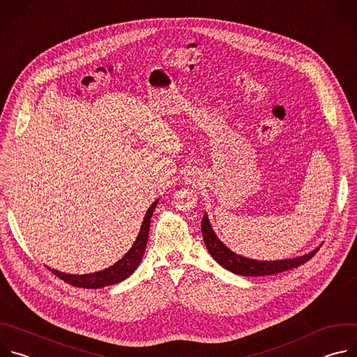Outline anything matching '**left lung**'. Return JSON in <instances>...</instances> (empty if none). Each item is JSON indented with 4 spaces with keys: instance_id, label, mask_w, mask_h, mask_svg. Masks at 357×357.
<instances>
[{
    "instance_id": "1",
    "label": "left lung",
    "mask_w": 357,
    "mask_h": 357,
    "mask_svg": "<svg viewBox=\"0 0 357 357\" xmlns=\"http://www.w3.org/2000/svg\"><path fill=\"white\" fill-rule=\"evenodd\" d=\"M202 236L205 240L206 248L212 254V257L226 270L245 277H261V275H271L277 273H282L291 268H295L303 263L311 260L318 252V248L311 251L310 254H305L302 257H296L292 260H280V261H257L245 259L238 254L229 250L215 234L209 219L206 215H203L202 219Z\"/></svg>"
}]
</instances>
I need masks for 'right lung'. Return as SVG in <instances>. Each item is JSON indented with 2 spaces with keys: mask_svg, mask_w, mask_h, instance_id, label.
Here are the masks:
<instances>
[{
  "mask_svg": "<svg viewBox=\"0 0 357 357\" xmlns=\"http://www.w3.org/2000/svg\"><path fill=\"white\" fill-rule=\"evenodd\" d=\"M158 200H155L152 203L151 208L148 209L141 230L138 233V237L135 240V243L132 244V247L130 248V251L126 254V256L119 260L114 266L98 271V273H93V274H84V275H72V274H65V273H59L56 270H50L56 277H59L61 280H63L65 282L73 285V287H80V288H103L107 285H113L117 282H121L123 280L128 278L135 268L138 267L142 254L145 251L146 247V241H148V234H149V225H151V216L154 213L155 208H157Z\"/></svg>",
  "mask_w": 357,
  "mask_h": 357,
  "instance_id": "right-lung-1",
  "label": "right lung"
}]
</instances>
